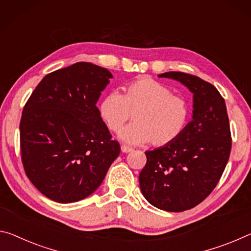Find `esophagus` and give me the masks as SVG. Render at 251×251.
<instances>
[{
  "label": "esophagus",
  "instance_id": "obj_1",
  "mask_svg": "<svg viewBox=\"0 0 251 251\" xmlns=\"http://www.w3.org/2000/svg\"><path fill=\"white\" fill-rule=\"evenodd\" d=\"M121 151H122V152H125V153H128V152H130V151H132V148L126 146V145H122L121 146Z\"/></svg>",
  "mask_w": 251,
  "mask_h": 251
}]
</instances>
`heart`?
Instances as JSON below:
<instances>
[{
	"mask_svg": "<svg viewBox=\"0 0 251 251\" xmlns=\"http://www.w3.org/2000/svg\"><path fill=\"white\" fill-rule=\"evenodd\" d=\"M100 116L112 132H119L133 116L134 123L120 133L130 145L149 142L169 146L178 140L190 119V106L182 97L172 94L161 82L141 76L130 82L121 96L111 92L101 101Z\"/></svg>",
	"mask_w": 251,
	"mask_h": 251,
	"instance_id": "1",
	"label": "heart"
}]
</instances>
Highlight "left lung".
Instances as JSON below:
<instances>
[{
	"label": "left lung",
	"instance_id": "8db88e82",
	"mask_svg": "<svg viewBox=\"0 0 251 251\" xmlns=\"http://www.w3.org/2000/svg\"><path fill=\"white\" fill-rule=\"evenodd\" d=\"M194 93L192 121L178 140L147 151L139 176L145 198L161 210L180 212L207 198L223 176L231 150L225 99L211 83L183 72H166Z\"/></svg>",
	"mask_w": 251,
	"mask_h": 251
}]
</instances>
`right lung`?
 I'll return each instance as SVG.
<instances>
[{"instance_id":"add662e5","label":"right lung","mask_w":251,"mask_h":251,"mask_svg":"<svg viewBox=\"0 0 251 251\" xmlns=\"http://www.w3.org/2000/svg\"><path fill=\"white\" fill-rule=\"evenodd\" d=\"M111 77L104 68L77 62L45 75L24 105V171L49 199L70 203L87 198L120 153L96 105Z\"/></svg>"}]
</instances>
